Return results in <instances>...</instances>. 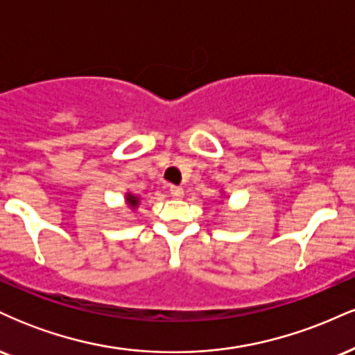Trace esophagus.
I'll return each instance as SVG.
<instances>
[{"mask_svg": "<svg viewBox=\"0 0 355 355\" xmlns=\"http://www.w3.org/2000/svg\"><path fill=\"white\" fill-rule=\"evenodd\" d=\"M170 195H172L173 198H182L183 197V189H182V187H172V189H170Z\"/></svg>", "mask_w": 355, "mask_h": 355, "instance_id": "esophagus-1", "label": "esophagus"}]
</instances>
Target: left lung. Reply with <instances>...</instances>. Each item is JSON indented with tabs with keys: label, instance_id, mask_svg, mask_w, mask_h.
Instances as JSON below:
<instances>
[{
	"label": "left lung",
	"instance_id": "obj_1",
	"mask_svg": "<svg viewBox=\"0 0 355 355\" xmlns=\"http://www.w3.org/2000/svg\"><path fill=\"white\" fill-rule=\"evenodd\" d=\"M222 193H223V191H222Z\"/></svg>",
	"mask_w": 355,
	"mask_h": 355
}]
</instances>
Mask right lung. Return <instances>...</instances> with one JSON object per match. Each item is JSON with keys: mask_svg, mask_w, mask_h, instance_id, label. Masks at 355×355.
<instances>
[{"mask_svg": "<svg viewBox=\"0 0 355 355\" xmlns=\"http://www.w3.org/2000/svg\"><path fill=\"white\" fill-rule=\"evenodd\" d=\"M125 203L132 210H137V207L140 205V197H138V195H133L132 191H126V193H125Z\"/></svg>", "mask_w": 355, "mask_h": 355, "instance_id": "right-lung-1", "label": "right lung"}]
</instances>
